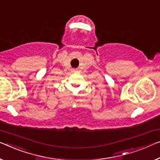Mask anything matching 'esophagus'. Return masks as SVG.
I'll list each match as a JSON object with an SVG mask.
<instances>
[{"label":"esophagus","mask_w":160,"mask_h":160,"mask_svg":"<svg viewBox=\"0 0 160 160\" xmlns=\"http://www.w3.org/2000/svg\"><path fill=\"white\" fill-rule=\"evenodd\" d=\"M72 72H76V69H72Z\"/></svg>","instance_id":"1"}]
</instances>
